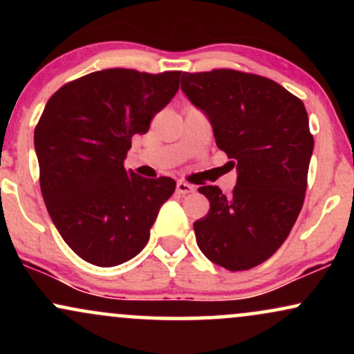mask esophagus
I'll use <instances>...</instances> for the list:
<instances>
[{"label": "esophagus", "instance_id": "obj_1", "mask_svg": "<svg viewBox=\"0 0 354 354\" xmlns=\"http://www.w3.org/2000/svg\"><path fill=\"white\" fill-rule=\"evenodd\" d=\"M176 191L180 194H189V193H193V191H194V186L189 185V183H186V181H178L176 183Z\"/></svg>", "mask_w": 354, "mask_h": 354}]
</instances>
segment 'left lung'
<instances>
[{
  "instance_id": "left-lung-1",
  "label": "left lung",
  "mask_w": 354,
  "mask_h": 354,
  "mask_svg": "<svg viewBox=\"0 0 354 354\" xmlns=\"http://www.w3.org/2000/svg\"><path fill=\"white\" fill-rule=\"evenodd\" d=\"M181 89L238 171L231 196L198 189L209 211L194 221L196 243L218 266L251 270L278 251L301 211L315 146L306 108L276 81L234 70L183 73Z\"/></svg>"
}]
</instances>
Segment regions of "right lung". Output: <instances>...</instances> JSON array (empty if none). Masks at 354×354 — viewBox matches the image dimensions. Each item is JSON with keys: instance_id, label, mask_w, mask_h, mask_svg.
<instances>
[{"instance_id": "1", "label": "right lung", "mask_w": 354, "mask_h": 354, "mask_svg": "<svg viewBox=\"0 0 354 354\" xmlns=\"http://www.w3.org/2000/svg\"><path fill=\"white\" fill-rule=\"evenodd\" d=\"M181 71L149 75L113 68L61 86L35 128L39 186L61 238L84 261L118 266L149 239L171 178L146 180L124 169L131 138L180 88Z\"/></svg>"}]
</instances>
